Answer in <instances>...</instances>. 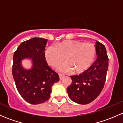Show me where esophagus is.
<instances>
[{
  "instance_id": "esophagus-1",
  "label": "esophagus",
  "mask_w": 123,
  "mask_h": 123,
  "mask_svg": "<svg viewBox=\"0 0 123 123\" xmlns=\"http://www.w3.org/2000/svg\"><path fill=\"white\" fill-rule=\"evenodd\" d=\"M59 80H62V79L64 77V75H62V74H59Z\"/></svg>"
}]
</instances>
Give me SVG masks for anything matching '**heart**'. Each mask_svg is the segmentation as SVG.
Wrapping results in <instances>:
<instances>
[{
  "label": "heart",
  "instance_id": "obj_1",
  "mask_svg": "<svg viewBox=\"0 0 123 123\" xmlns=\"http://www.w3.org/2000/svg\"><path fill=\"white\" fill-rule=\"evenodd\" d=\"M96 55L93 44L79 40L64 41L57 46H50L45 51L46 59L50 66H57L65 59L57 68L62 73H85L93 64Z\"/></svg>",
  "mask_w": 123,
  "mask_h": 123
}]
</instances>
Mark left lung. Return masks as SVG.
<instances>
[{"mask_svg":"<svg viewBox=\"0 0 123 123\" xmlns=\"http://www.w3.org/2000/svg\"><path fill=\"white\" fill-rule=\"evenodd\" d=\"M97 59L90 68L76 75L70 76L72 82L67 88L68 96L73 102L87 104L99 95L104 88L108 68V58L105 46L96 42Z\"/></svg>","mask_w":123,"mask_h":123,"instance_id":"8db88e82","label":"left lung"}]
</instances>
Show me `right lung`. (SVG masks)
I'll return each mask as SVG.
<instances>
[{"label":"right lung","instance_id":"right-lung-1","mask_svg":"<svg viewBox=\"0 0 123 123\" xmlns=\"http://www.w3.org/2000/svg\"><path fill=\"white\" fill-rule=\"evenodd\" d=\"M47 39L38 37L22 42L13 56L12 75L18 92L27 102L42 104L50 96L52 87L59 81V75L52 70L45 59ZM28 59L32 67L28 69L22 62Z\"/></svg>","mask_w":123,"mask_h":123}]
</instances>
